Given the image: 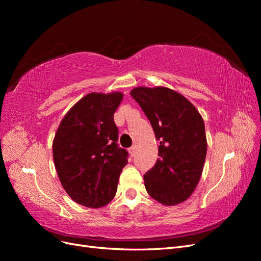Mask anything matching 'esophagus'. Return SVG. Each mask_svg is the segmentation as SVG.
<instances>
[{
  "instance_id": "esophagus-1",
  "label": "esophagus",
  "mask_w": 261,
  "mask_h": 261,
  "mask_svg": "<svg viewBox=\"0 0 261 261\" xmlns=\"http://www.w3.org/2000/svg\"><path fill=\"white\" fill-rule=\"evenodd\" d=\"M128 151H129V154L133 156L134 154H135V152H136V147H135V146H132V147L128 149Z\"/></svg>"
}]
</instances>
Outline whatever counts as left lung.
<instances>
[{
  "label": "left lung",
  "mask_w": 261,
  "mask_h": 261,
  "mask_svg": "<svg viewBox=\"0 0 261 261\" xmlns=\"http://www.w3.org/2000/svg\"><path fill=\"white\" fill-rule=\"evenodd\" d=\"M130 96L160 141L159 159L144 175L146 191L167 206L185 201L198 184L206 159L201 115L185 97L165 87H138Z\"/></svg>",
  "instance_id": "left-lung-1"
}]
</instances>
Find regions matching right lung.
I'll return each mask as SVG.
<instances>
[{
	"mask_svg": "<svg viewBox=\"0 0 261 261\" xmlns=\"http://www.w3.org/2000/svg\"><path fill=\"white\" fill-rule=\"evenodd\" d=\"M123 93L87 94L63 118L53 140V159L63 188L88 208H100L116 194L128 152L118 147L114 112Z\"/></svg>",
	"mask_w": 261,
	"mask_h": 261,
	"instance_id": "add662e5",
	"label": "right lung"
}]
</instances>
